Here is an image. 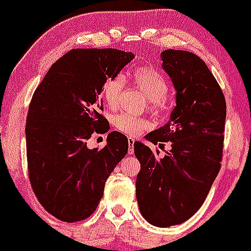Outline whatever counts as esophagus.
I'll list each match as a JSON object with an SVG mask.
<instances>
[{
  "instance_id": "obj_1",
  "label": "esophagus",
  "mask_w": 251,
  "mask_h": 251,
  "mask_svg": "<svg viewBox=\"0 0 251 251\" xmlns=\"http://www.w3.org/2000/svg\"><path fill=\"white\" fill-rule=\"evenodd\" d=\"M135 151V140L133 138H128V154H133Z\"/></svg>"
}]
</instances>
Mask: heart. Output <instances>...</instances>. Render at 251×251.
<instances>
[{"label": "heart", "mask_w": 251, "mask_h": 251, "mask_svg": "<svg viewBox=\"0 0 251 251\" xmlns=\"http://www.w3.org/2000/svg\"><path fill=\"white\" fill-rule=\"evenodd\" d=\"M133 82L141 88L147 97V105L151 111H158L169 93V83L165 77L151 67H138L131 73ZM125 88V81L121 75L108 78L102 88V96L109 108H116L120 103L121 95ZM113 125L120 132L127 136H137L148 127L144 119L121 113L113 118Z\"/></svg>", "instance_id": "obj_1"}]
</instances>
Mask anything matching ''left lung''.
I'll return each mask as SVG.
<instances>
[{
    "label": "left lung",
    "mask_w": 251,
    "mask_h": 251,
    "mask_svg": "<svg viewBox=\"0 0 251 251\" xmlns=\"http://www.w3.org/2000/svg\"><path fill=\"white\" fill-rule=\"evenodd\" d=\"M163 69L173 80L176 107L163 127L146 140L171 142L159 158L149 147L135 142L141 163L136 198L141 214L156 227L179 225L204 203L221 168L226 100L203 59L187 50L161 53Z\"/></svg>",
    "instance_id": "1"
}]
</instances>
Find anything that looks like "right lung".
<instances>
[{
    "label": "right lung",
    "instance_id": "right-lung-1",
    "mask_svg": "<svg viewBox=\"0 0 251 251\" xmlns=\"http://www.w3.org/2000/svg\"><path fill=\"white\" fill-rule=\"evenodd\" d=\"M133 58L115 48H75L35 90L25 127L29 179L40 204L60 221L93 214L105 181L127 153V137L118 131L102 149H90L87 141L109 131L102 115L103 85Z\"/></svg>",
    "mask_w": 251,
    "mask_h": 251
}]
</instances>
